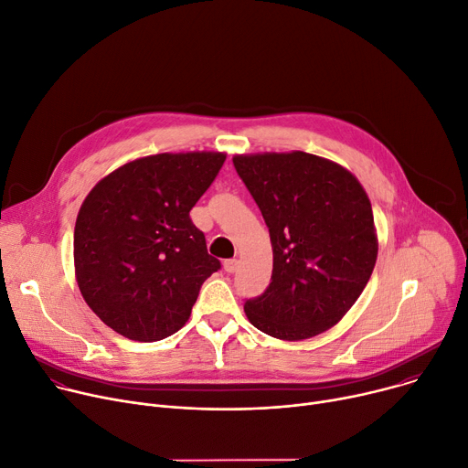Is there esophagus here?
<instances>
[{
  "instance_id": "1",
  "label": "esophagus",
  "mask_w": 468,
  "mask_h": 468,
  "mask_svg": "<svg viewBox=\"0 0 468 468\" xmlns=\"http://www.w3.org/2000/svg\"><path fill=\"white\" fill-rule=\"evenodd\" d=\"M237 269H239V261H237L235 258L224 261V271H226V272H235Z\"/></svg>"
}]
</instances>
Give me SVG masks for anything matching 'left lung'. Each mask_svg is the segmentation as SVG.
I'll return each instance as SVG.
<instances>
[{"label":"left lung","instance_id":"left-lung-1","mask_svg":"<svg viewBox=\"0 0 468 468\" xmlns=\"http://www.w3.org/2000/svg\"><path fill=\"white\" fill-rule=\"evenodd\" d=\"M272 244L267 290L244 303L254 327L282 340L338 324L365 290L378 256L370 201L342 165L306 152L235 155Z\"/></svg>","mask_w":468,"mask_h":468}]
</instances>
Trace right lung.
<instances>
[{
	"instance_id": "obj_1",
	"label": "right lung",
	"mask_w": 468,
	"mask_h": 468,
	"mask_svg": "<svg viewBox=\"0 0 468 468\" xmlns=\"http://www.w3.org/2000/svg\"><path fill=\"white\" fill-rule=\"evenodd\" d=\"M226 162L222 152L155 154L101 178L75 224L79 290L100 320L139 342L176 333L220 269L190 210Z\"/></svg>"
}]
</instances>
